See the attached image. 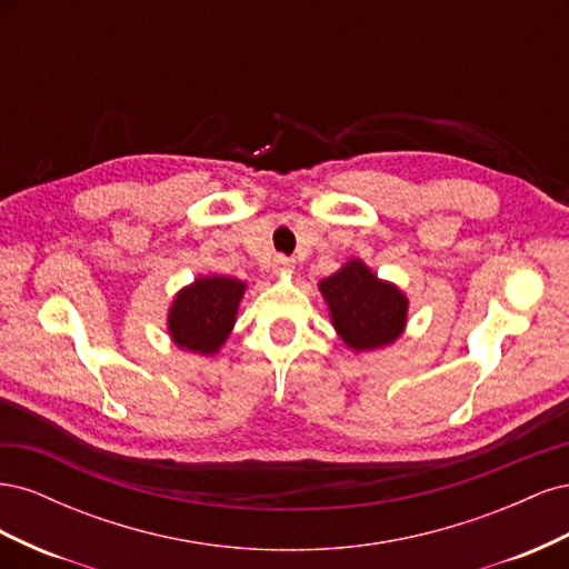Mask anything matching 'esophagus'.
Masks as SVG:
<instances>
[{
	"label": "esophagus",
	"mask_w": 569,
	"mask_h": 569,
	"mask_svg": "<svg viewBox=\"0 0 569 569\" xmlns=\"http://www.w3.org/2000/svg\"><path fill=\"white\" fill-rule=\"evenodd\" d=\"M272 270H274V274H280V278H287V274L295 272V261H291V258H287V256H274L272 258Z\"/></svg>",
	"instance_id": "1"
}]
</instances>
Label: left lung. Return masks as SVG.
<instances>
[{"mask_svg":"<svg viewBox=\"0 0 569 569\" xmlns=\"http://www.w3.org/2000/svg\"><path fill=\"white\" fill-rule=\"evenodd\" d=\"M318 289L339 339L351 351L385 349L403 335L408 297L393 282L377 278L360 258H351L320 280Z\"/></svg>","mask_w":569,"mask_h":569,"instance_id":"left-lung-1","label":"left lung"}]
</instances>
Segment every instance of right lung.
<instances>
[{
	"label": "right lung",
	"mask_w": 569,
	"mask_h": 569,
	"mask_svg": "<svg viewBox=\"0 0 569 569\" xmlns=\"http://www.w3.org/2000/svg\"><path fill=\"white\" fill-rule=\"evenodd\" d=\"M247 282L228 274H201L182 287L168 308V335L180 349L216 356L237 322Z\"/></svg>",
	"instance_id": "right-lung-1"
}]
</instances>
